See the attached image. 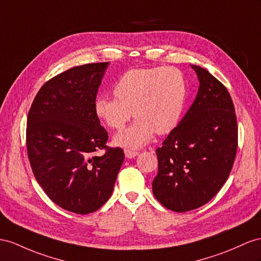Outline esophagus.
I'll return each instance as SVG.
<instances>
[{
  "label": "esophagus",
  "instance_id": "34e87169",
  "mask_svg": "<svg viewBox=\"0 0 261 261\" xmlns=\"http://www.w3.org/2000/svg\"><path fill=\"white\" fill-rule=\"evenodd\" d=\"M124 154L128 159H133V158L138 155V152L131 151V150H124Z\"/></svg>",
  "mask_w": 261,
  "mask_h": 261
}]
</instances>
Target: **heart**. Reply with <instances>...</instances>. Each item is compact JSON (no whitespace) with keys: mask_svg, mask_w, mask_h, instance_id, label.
Wrapping results in <instances>:
<instances>
[{"mask_svg":"<svg viewBox=\"0 0 261 261\" xmlns=\"http://www.w3.org/2000/svg\"><path fill=\"white\" fill-rule=\"evenodd\" d=\"M116 97L99 96L95 113L111 129H121L131 119L132 125L117 133L113 143L125 149H140L154 133L166 135L178 124L188 98V84L176 68H135L119 78L113 87Z\"/></svg>","mask_w":261,"mask_h":261,"instance_id":"b5f03b06","label":"heart"}]
</instances>
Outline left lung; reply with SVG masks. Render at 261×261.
<instances>
[{
  "instance_id": "obj_1",
  "label": "left lung",
  "mask_w": 261,
  "mask_h": 261,
  "mask_svg": "<svg viewBox=\"0 0 261 261\" xmlns=\"http://www.w3.org/2000/svg\"><path fill=\"white\" fill-rule=\"evenodd\" d=\"M199 87L194 102L156 149L153 194L166 208L189 212L205 205L227 181L235 161L237 120L226 87L202 67L191 65Z\"/></svg>"
}]
</instances>
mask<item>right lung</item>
I'll use <instances>...</instances> for the list:
<instances>
[{
	"label": "right lung",
	"instance_id": "1",
	"mask_svg": "<svg viewBox=\"0 0 261 261\" xmlns=\"http://www.w3.org/2000/svg\"><path fill=\"white\" fill-rule=\"evenodd\" d=\"M108 63L72 67L46 83L28 117L32 171L47 196L76 214L99 210L112 194L124 153L108 148V132L95 113ZM105 148L103 156L94 152Z\"/></svg>",
	"mask_w": 261,
	"mask_h": 261
}]
</instances>
